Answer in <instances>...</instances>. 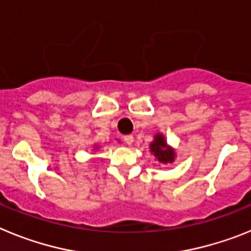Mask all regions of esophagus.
I'll return each mask as SVG.
<instances>
[{
    "label": "esophagus",
    "instance_id": "34e87169",
    "mask_svg": "<svg viewBox=\"0 0 251 251\" xmlns=\"http://www.w3.org/2000/svg\"><path fill=\"white\" fill-rule=\"evenodd\" d=\"M124 142H126V143H127L128 146H132V143H133V136H126L124 137Z\"/></svg>",
    "mask_w": 251,
    "mask_h": 251
}]
</instances>
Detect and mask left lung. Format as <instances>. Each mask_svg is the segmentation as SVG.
Segmentation results:
<instances>
[{"mask_svg": "<svg viewBox=\"0 0 251 251\" xmlns=\"http://www.w3.org/2000/svg\"><path fill=\"white\" fill-rule=\"evenodd\" d=\"M150 150L154 158L162 163V165H168L174 163L176 159V151L174 147L168 146L165 136L162 133H156L153 137V141L151 142Z\"/></svg>", "mask_w": 251, "mask_h": 251, "instance_id": "obj_1", "label": "left lung"}]
</instances>
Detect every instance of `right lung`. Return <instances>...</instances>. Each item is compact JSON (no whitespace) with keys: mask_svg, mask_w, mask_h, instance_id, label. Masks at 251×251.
I'll use <instances>...</instances> for the list:
<instances>
[{"mask_svg":"<svg viewBox=\"0 0 251 251\" xmlns=\"http://www.w3.org/2000/svg\"><path fill=\"white\" fill-rule=\"evenodd\" d=\"M93 148H94V151H97V150H99V146L98 145H94V146H93Z\"/></svg>","mask_w":251,"mask_h":251,"instance_id":"obj_1","label":"right lung"}]
</instances>
